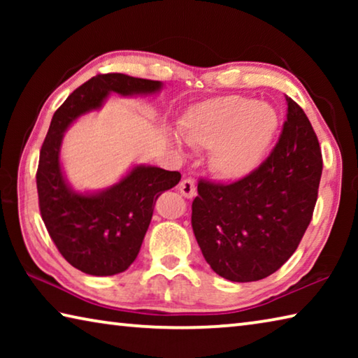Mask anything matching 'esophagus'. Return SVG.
<instances>
[{
	"instance_id": "1",
	"label": "esophagus",
	"mask_w": 358,
	"mask_h": 358,
	"mask_svg": "<svg viewBox=\"0 0 358 358\" xmlns=\"http://www.w3.org/2000/svg\"><path fill=\"white\" fill-rule=\"evenodd\" d=\"M180 192L183 194L186 199H192L197 194V187H196V181L192 178H185L181 180L180 183Z\"/></svg>"
}]
</instances>
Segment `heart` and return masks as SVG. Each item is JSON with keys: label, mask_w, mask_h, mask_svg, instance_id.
<instances>
[{"label": "heart", "mask_w": 358, "mask_h": 358, "mask_svg": "<svg viewBox=\"0 0 358 358\" xmlns=\"http://www.w3.org/2000/svg\"><path fill=\"white\" fill-rule=\"evenodd\" d=\"M273 107L245 96H222L191 107L181 134L194 148H211L210 167L227 180L256 171L276 136Z\"/></svg>", "instance_id": "heart-1"}]
</instances>
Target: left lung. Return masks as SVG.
Here are the masks:
<instances>
[{
	"label": "left lung",
	"instance_id": "8db88e82",
	"mask_svg": "<svg viewBox=\"0 0 358 358\" xmlns=\"http://www.w3.org/2000/svg\"><path fill=\"white\" fill-rule=\"evenodd\" d=\"M280 141L256 171L234 183L201 180L192 230L215 273L251 282L287 262L310 226L322 153L303 108L286 96Z\"/></svg>",
	"mask_w": 358,
	"mask_h": 358
}]
</instances>
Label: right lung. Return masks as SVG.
<instances>
[{
    "label": "right lung",
    "instance_id": "add662e5",
    "mask_svg": "<svg viewBox=\"0 0 358 358\" xmlns=\"http://www.w3.org/2000/svg\"><path fill=\"white\" fill-rule=\"evenodd\" d=\"M161 87L157 80L118 72L98 74L74 90L53 115L36 173L39 210L58 251L83 273L112 276L129 268L141 251L157 197L178 185L181 175L137 166L106 191L78 194L66 183L59 166L63 132L80 115L99 108L110 93L151 94Z\"/></svg>",
    "mask_w": 358,
    "mask_h": 358
}]
</instances>
